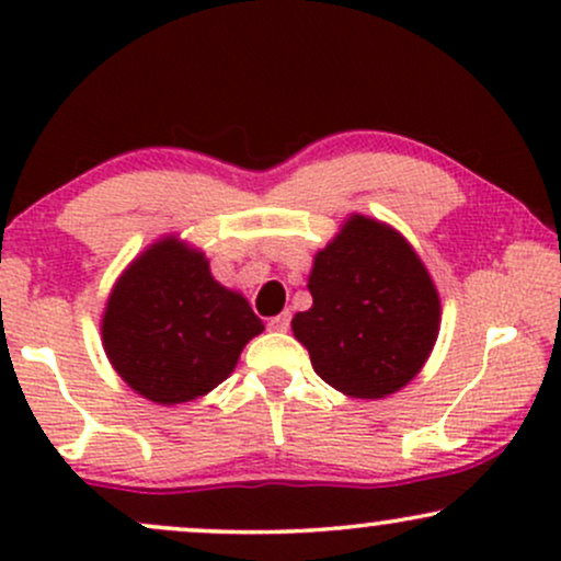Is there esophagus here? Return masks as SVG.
I'll list each match as a JSON object with an SVG mask.
<instances>
[{
    "label": "esophagus",
    "mask_w": 561,
    "mask_h": 561,
    "mask_svg": "<svg viewBox=\"0 0 561 561\" xmlns=\"http://www.w3.org/2000/svg\"><path fill=\"white\" fill-rule=\"evenodd\" d=\"M289 311H285V313H279V317H274V319H268V330H274V332H287L289 330Z\"/></svg>",
    "instance_id": "1"
}]
</instances>
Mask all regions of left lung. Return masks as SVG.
Instances as JSON below:
<instances>
[{"label":"left lung","instance_id":"1","mask_svg":"<svg viewBox=\"0 0 561 561\" xmlns=\"http://www.w3.org/2000/svg\"><path fill=\"white\" fill-rule=\"evenodd\" d=\"M313 306L295 313L293 332L313 371L353 398L401 390L427 362L440 324V300L398 231L351 216L319 250L308 276Z\"/></svg>","mask_w":561,"mask_h":561}]
</instances>
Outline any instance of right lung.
<instances>
[{"mask_svg": "<svg viewBox=\"0 0 561 561\" xmlns=\"http://www.w3.org/2000/svg\"><path fill=\"white\" fill-rule=\"evenodd\" d=\"M263 321L208 261L165 237L126 268L107 300L102 343L121 377L156 403L195 401L221 385Z\"/></svg>", "mask_w": 561, "mask_h": 561, "instance_id": "right-lung-1", "label": "right lung"}]
</instances>
